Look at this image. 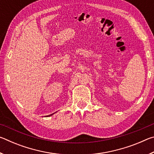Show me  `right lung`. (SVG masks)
<instances>
[{
	"instance_id": "obj_1",
	"label": "right lung",
	"mask_w": 154,
	"mask_h": 154,
	"mask_svg": "<svg viewBox=\"0 0 154 154\" xmlns=\"http://www.w3.org/2000/svg\"><path fill=\"white\" fill-rule=\"evenodd\" d=\"M54 113H52V114H51V115H49V116H47V117H49V116H52V115H54Z\"/></svg>"
}]
</instances>
